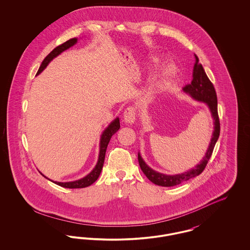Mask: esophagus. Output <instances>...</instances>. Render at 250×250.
Instances as JSON below:
<instances>
[{"label":"esophagus","instance_id":"34e87169","mask_svg":"<svg viewBox=\"0 0 250 250\" xmlns=\"http://www.w3.org/2000/svg\"><path fill=\"white\" fill-rule=\"evenodd\" d=\"M124 119L126 124H134L136 120V110L132 107H128L124 112Z\"/></svg>","mask_w":250,"mask_h":250}]
</instances>
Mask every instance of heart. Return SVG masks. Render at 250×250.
Wrapping results in <instances>:
<instances>
[{"instance_id":"obj_1","label":"heart","mask_w":250,"mask_h":250,"mask_svg":"<svg viewBox=\"0 0 250 250\" xmlns=\"http://www.w3.org/2000/svg\"><path fill=\"white\" fill-rule=\"evenodd\" d=\"M159 62H160V60L158 59L157 57H155L154 59L152 60V63L154 66L158 65ZM176 74H177V67L175 64H173V63L167 64L163 69V82L160 83V87L163 88L167 82L171 80L172 78H174L176 76Z\"/></svg>"}]
</instances>
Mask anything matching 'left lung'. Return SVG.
I'll return each mask as SVG.
<instances>
[{"mask_svg": "<svg viewBox=\"0 0 250 250\" xmlns=\"http://www.w3.org/2000/svg\"><path fill=\"white\" fill-rule=\"evenodd\" d=\"M193 79L190 84L186 85L183 88V91L190 95L191 97L195 100H198L200 102L205 103L211 112L212 118L214 120V131L212 134V139L209 143V146L207 148V151L205 155L203 156L202 161L191 168L189 170L174 175H167L164 173H160L154 170L148 166L145 161L143 160L141 154H138L139 164L143 171V173L146 175V177L149 179L152 183L157 186L161 187H174L180 185L181 183L188 181L191 178H194L198 175H200L207 165L212 153L214 151V145L218 140L219 133H220V124L219 118L217 113V97L216 93L214 90V85L208 79L206 73L202 67V63H200L199 58L195 54V64L193 67Z\"/></svg>", "mask_w": 250, "mask_h": 250, "instance_id": "obj_1", "label": "left lung"}]
</instances>
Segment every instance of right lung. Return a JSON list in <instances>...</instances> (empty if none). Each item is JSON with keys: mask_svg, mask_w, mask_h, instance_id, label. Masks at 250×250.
<instances>
[{"mask_svg": "<svg viewBox=\"0 0 250 250\" xmlns=\"http://www.w3.org/2000/svg\"><path fill=\"white\" fill-rule=\"evenodd\" d=\"M78 42V38H71L69 40H67L66 42H64L63 44L60 45L58 47L54 48L48 56L44 59L42 62L37 74L39 75L41 72L43 71L48 63L54 59L55 57H57L60 55L62 51L68 49L69 48L73 47L76 43ZM120 128V120L118 117L113 120L108 125L105 130L103 131L101 138H100V143H99V155H98V159H97V163L95 165V167L93 168V170L87 174L85 177L76 181H72V182H56V181H52L48 177H46L44 174H42L40 171V173L45 177L48 179L49 181H51L52 183L58 185L60 187L65 188H87L89 186H91L92 184H94L97 178L99 177L102 167H103V164H104V160H105V155H106V150H107V144L109 143L111 137L113 134H115L117 131L119 130Z\"/></svg>", "mask_w": 250, "mask_h": 250, "instance_id": "obj_1", "label": "right lung"}]
</instances>
